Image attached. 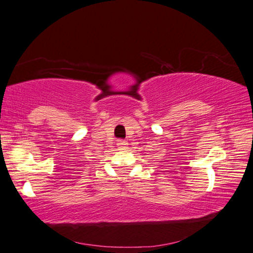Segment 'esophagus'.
I'll return each instance as SVG.
<instances>
[{"mask_svg":"<svg viewBox=\"0 0 253 253\" xmlns=\"http://www.w3.org/2000/svg\"><path fill=\"white\" fill-rule=\"evenodd\" d=\"M127 146H128V143H127L126 140H118L117 141V147L119 148L120 150H126L127 149Z\"/></svg>","mask_w":253,"mask_h":253,"instance_id":"34e87169","label":"esophagus"}]
</instances>
